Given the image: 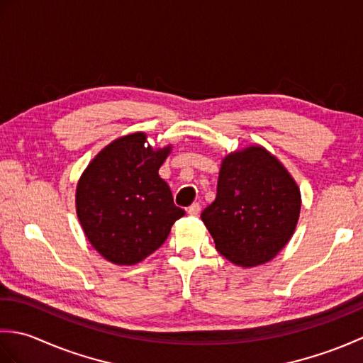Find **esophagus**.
<instances>
[{"label":"esophagus","instance_id":"34e87169","mask_svg":"<svg viewBox=\"0 0 363 363\" xmlns=\"http://www.w3.org/2000/svg\"><path fill=\"white\" fill-rule=\"evenodd\" d=\"M199 211H201V206H199L198 203H194V204H191V206L189 207V209H187V213H189V215H194V217H195V215L199 213Z\"/></svg>","mask_w":363,"mask_h":363}]
</instances>
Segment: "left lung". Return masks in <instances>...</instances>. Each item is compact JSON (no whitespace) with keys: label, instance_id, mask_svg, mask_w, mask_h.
I'll use <instances>...</instances> for the list:
<instances>
[{"label":"left lung","instance_id":"8db88e82","mask_svg":"<svg viewBox=\"0 0 363 363\" xmlns=\"http://www.w3.org/2000/svg\"><path fill=\"white\" fill-rule=\"evenodd\" d=\"M301 211L296 181L260 145L226 154L217 196L201 213L215 248L238 267L274 259L295 233Z\"/></svg>","mask_w":363,"mask_h":363}]
</instances>
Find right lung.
Segmentation results:
<instances>
[{
  "label": "right lung",
  "instance_id": "right-lung-1",
  "mask_svg": "<svg viewBox=\"0 0 363 363\" xmlns=\"http://www.w3.org/2000/svg\"><path fill=\"white\" fill-rule=\"evenodd\" d=\"M172 145L152 148L145 133L115 138L76 186V213L90 245L115 265H135L160 248L186 215L159 176Z\"/></svg>",
  "mask_w": 363,
  "mask_h": 363
}]
</instances>
